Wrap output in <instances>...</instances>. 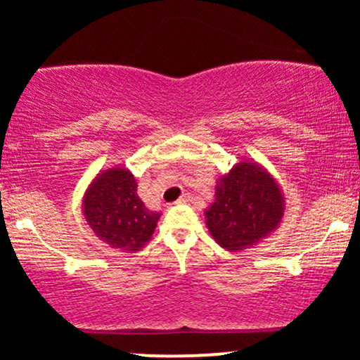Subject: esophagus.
Returning <instances> with one entry per match:
<instances>
[{"label":"esophagus","mask_w":360,"mask_h":360,"mask_svg":"<svg viewBox=\"0 0 360 360\" xmlns=\"http://www.w3.org/2000/svg\"><path fill=\"white\" fill-rule=\"evenodd\" d=\"M194 201V196L193 194H183V196L179 198V201H177V203H181V205H191Z\"/></svg>","instance_id":"1"}]
</instances>
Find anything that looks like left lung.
<instances>
[{"mask_svg": "<svg viewBox=\"0 0 360 360\" xmlns=\"http://www.w3.org/2000/svg\"><path fill=\"white\" fill-rule=\"evenodd\" d=\"M284 212L286 198L278 179L255 160L243 159L217 179L205 218L218 245L240 252L278 230Z\"/></svg>", "mask_w": 360, "mask_h": 360, "instance_id": "obj_1", "label": "left lung"}]
</instances>
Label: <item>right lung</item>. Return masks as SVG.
I'll use <instances>...</instances> for the list:
<instances>
[{
    "label": "right lung",
    "instance_id": "add662e5",
    "mask_svg": "<svg viewBox=\"0 0 360 360\" xmlns=\"http://www.w3.org/2000/svg\"><path fill=\"white\" fill-rule=\"evenodd\" d=\"M84 220L111 249L137 252L150 240L160 213L148 210L137 194V179L125 166L98 172L82 196Z\"/></svg>",
    "mask_w": 360,
    "mask_h": 360
}]
</instances>
